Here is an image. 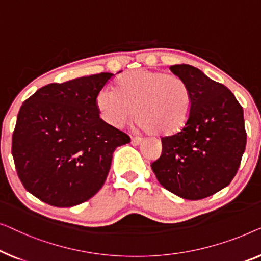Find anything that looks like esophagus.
Returning a JSON list of instances; mask_svg holds the SVG:
<instances>
[{
	"label": "esophagus",
	"mask_w": 261,
	"mask_h": 261,
	"mask_svg": "<svg viewBox=\"0 0 261 261\" xmlns=\"http://www.w3.org/2000/svg\"><path fill=\"white\" fill-rule=\"evenodd\" d=\"M142 142V137H139V136H132V138H131V143L134 145H137V144H139V143Z\"/></svg>",
	"instance_id": "34e87169"
}]
</instances>
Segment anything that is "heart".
<instances>
[{
	"mask_svg": "<svg viewBox=\"0 0 261 261\" xmlns=\"http://www.w3.org/2000/svg\"><path fill=\"white\" fill-rule=\"evenodd\" d=\"M193 98L177 75L136 69L120 76L117 90L106 86L97 95V108L109 125L122 127L134 115L137 125L156 135H172L188 122Z\"/></svg>",
	"mask_w": 261,
	"mask_h": 261,
	"instance_id": "1",
	"label": "heart"
}]
</instances>
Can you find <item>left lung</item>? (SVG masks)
<instances>
[{"label":"left lung","mask_w":261,"mask_h":261,"mask_svg":"<svg viewBox=\"0 0 261 261\" xmlns=\"http://www.w3.org/2000/svg\"><path fill=\"white\" fill-rule=\"evenodd\" d=\"M188 85L193 98L188 122L162 137V153L151 163L169 192L201 200L229 185L246 148L244 110L234 94L190 65L170 66Z\"/></svg>","instance_id":"8db88e82"}]
</instances>
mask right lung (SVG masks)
I'll return each instance as SVG.
<instances>
[{
	"label": "right lung",
	"instance_id": "right-lung-1",
	"mask_svg": "<svg viewBox=\"0 0 261 261\" xmlns=\"http://www.w3.org/2000/svg\"><path fill=\"white\" fill-rule=\"evenodd\" d=\"M112 73L41 87L22 104L12 153L27 192L54 207H73L98 193L117 146L129 135L99 116L97 95Z\"/></svg>",
	"mask_w": 261,
	"mask_h": 261
}]
</instances>
